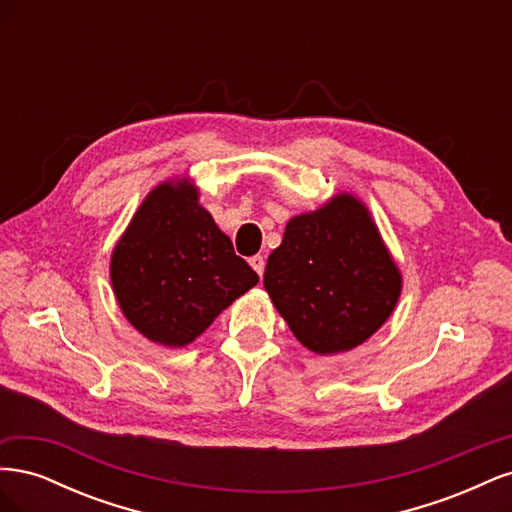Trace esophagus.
Segmentation results:
<instances>
[{
  "label": "esophagus",
  "mask_w": 512,
  "mask_h": 512,
  "mask_svg": "<svg viewBox=\"0 0 512 512\" xmlns=\"http://www.w3.org/2000/svg\"><path fill=\"white\" fill-rule=\"evenodd\" d=\"M250 265H252V269L262 277V273H265V258H262L260 254H256V256H252L250 258Z\"/></svg>",
  "instance_id": "1"
}]
</instances>
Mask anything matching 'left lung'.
I'll use <instances>...</instances> for the list:
<instances>
[{"mask_svg": "<svg viewBox=\"0 0 512 512\" xmlns=\"http://www.w3.org/2000/svg\"><path fill=\"white\" fill-rule=\"evenodd\" d=\"M265 288L299 342L318 354L352 350L391 316L401 275L359 200L339 194L286 224Z\"/></svg>", "mask_w": 512, "mask_h": 512, "instance_id": "obj_1", "label": "left lung"}]
</instances>
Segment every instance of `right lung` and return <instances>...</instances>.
<instances>
[{
	"label": "right lung",
	"instance_id": "obj_1",
	"mask_svg": "<svg viewBox=\"0 0 512 512\" xmlns=\"http://www.w3.org/2000/svg\"><path fill=\"white\" fill-rule=\"evenodd\" d=\"M111 280L134 327L177 348L194 342L258 275L198 205L192 185L162 183L119 239Z\"/></svg>",
	"mask_w": 512,
	"mask_h": 512
}]
</instances>
